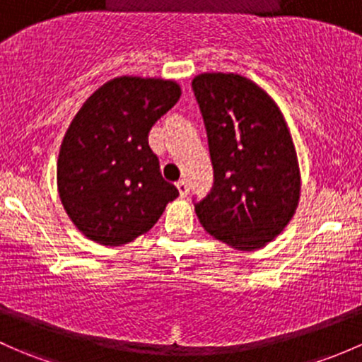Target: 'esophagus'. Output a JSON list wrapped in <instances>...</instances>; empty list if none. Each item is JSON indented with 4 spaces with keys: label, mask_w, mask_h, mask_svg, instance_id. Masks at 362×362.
Masks as SVG:
<instances>
[{
    "label": "esophagus",
    "mask_w": 362,
    "mask_h": 362,
    "mask_svg": "<svg viewBox=\"0 0 362 362\" xmlns=\"http://www.w3.org/2000/svg\"><path fill=\"white\" fill-rule=\"evenodd\" d=\"M177 191L180 194V197H185L189 194V184L187 180H180L177 182Z\"/></svg>",
    "instance_id": "34e87169"
}]
</instances>
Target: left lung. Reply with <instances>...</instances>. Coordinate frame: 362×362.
<instances>
[{"instance_id": "1", "label": "left lung", "mask_w": 362, "mask_h": 362, "mask_svg": "<svg viewBox=\"0 0 362 362\" xmlns=\"http://www.w3.org/2000/svg\"><path fill=\"white\" fill-rule=\"evenodd\" d=\"M213 165V187L194 203L201 226L235 250H258L283 232L300 199V168L283 112L245 76L192 79Z\"/></svg>"}]
</instances>
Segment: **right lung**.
<instances>
[{"mask_svg":"<svg viewBox=\"0 0 362 362\" xmlns=\"http://www.w3.org/2000/svg\"><path fill=\"white\" fill-rule=\"evenodd\" d=\"M180 93L171 79L121 76L93 91L74 116L60 146L57 187L72 223L91 241L127 245L178 196L147 136Z\"/></svg>","mask_w":362,"mask_h":362,"instance_id":"right-lung-1","label":"right lung"}]
</instances>
